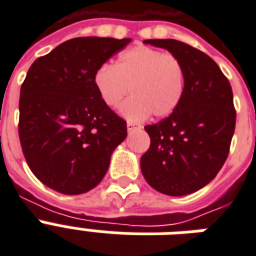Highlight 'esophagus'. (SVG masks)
<instances>
[{"mask_svg":"<svg viewBox=\"0 0 256 256\" xmlns=\"http://www.w3.org/2000/svg\"><path fill=\"white\" fill-rule=\"evenodd\" d=\"M126 130H142V126H140V124H136V122H126Z\"/></svg>","mask_w":256,"mask_h":256,"instance_id":"obj_1","label":"esophagus"}]
</instances>
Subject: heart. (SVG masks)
<instances>
[{
  "label": "heart",
  "mask_w": 256,
  "mask_h": 256,
  "mask_svg": "<svg viewBox=\"0 0 256 256\" xmlns=\"http://www.w3.org/2000/svg\"><path fill=\"white\" fill-rule=\"evenodd\" d=\"M93 82L98 96L110 108L122 106L130 120H142L150 114L166 118L179 106L184 90V69L178 57L150 46L130 48L118 56L116 64L97 69Z\"/></svg>",
  "instance_id": "1"
}]
</instances>
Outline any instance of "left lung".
Here are the masks:
<instances>
[{"mask_svg":"<svg viewBox=\"0 0 256 256\" xmlns=\"http://www.w3.org/2000/svg\"><path fill=\"white\" fill-rule=\"evenodd\" d=\"M144 42L179 58L184 90L168 118L144 126L150 146L140 159L142 176L162 194L188 195L207 186L228 156L236 122L232 89L216 62L199 49L172 38Z\"/></svg>","mask_w":256,"mask_h":256,"instance_id":"obj_1","label":"left lung"}]
</instances>
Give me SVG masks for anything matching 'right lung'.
<instances>
[{
	"mask_svg": "<svg viewBox=\"0 0 256 256\" xmlns=\"http://www.w3.org/2000/svg\"><path fill=\"white\" fill-rule=\"evenodd\" d=\"M130 38L77 37L32 64L20 93L18 136L37 179L65 195L90 191L126 138V122L104 104L93 76Z\"/></svg>",
	"mask_w": 256,
	"mask_h": 256,
	"instance_id": "obj_1",
	"label": "right lung"
}]
</instances>
